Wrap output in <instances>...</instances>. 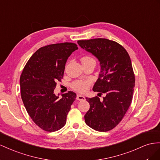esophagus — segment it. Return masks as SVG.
I'll use <instances>...</instances> for the list:
<instances>
[{
	"label": "esophagus",
	"instance_id": "esophagus-1",
	"mask_svg": "<svg viewBox=\"0 0 160 160\" xmlns=\"http://www.w3.org/2000/svg\"><path fill=\"white\" fill-rule=\"evenodd\" d=\"M76 99L78 100H85L86 98L85 97H84V96H82V95H77V97H76Z\"/></svg>",
	"mask_w": 160,
	"mask_h": 160
}]
</instances>
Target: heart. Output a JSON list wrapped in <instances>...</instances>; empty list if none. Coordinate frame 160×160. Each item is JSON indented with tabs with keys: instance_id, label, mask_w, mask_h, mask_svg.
I'll use <instances>...</instances> for the list:
<instances>
[{
	"instance_id": "1",
	"label": "heart",
	"mask_w": 160,
	"mask_h": 160,
	"mask_svg": "<svg viewBox=\"0 0 160 160\" xmlns=\"http://www.w3.org/2000/svg\"><path fill=\"white\" fill-rule=\"evenodd\" d=\"M82 62L88 61V60H94V59L90 56H84L81 59ZM91 84H92V80H76L71 85L72 88L77 92L80 93L86 92L89 88Z\"/></svg>"
}]
</instances>
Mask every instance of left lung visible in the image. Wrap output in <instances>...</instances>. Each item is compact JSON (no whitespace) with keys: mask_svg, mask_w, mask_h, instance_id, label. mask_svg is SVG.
<instances>
[{"mask_svg":"<svg viewBox=\"0 0 160 160\" xmlns=\"http://www.w3.org/2000/svg\"><path fill=\"white\" fill-rule=\"evenodd\" d=\"M78 43L99 60L101 71L93 90L105 94L102 101L98 97L86 98L90 108L85 122L96 131H108L121 121L133 99L135 74L129 55L119 43L104 38Z\"/></svg>","mask_w":160,"mask_h":160,"instance_id":"obj_1","label":"left lung"}]
</instances>
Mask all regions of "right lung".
<instances>
[{
    "mask_svg": "<svg viewBox=\"0 0 160 160\" xmlns=\"http://www.w3.org/2000/svg\"><path fill=\"white\" fill-rule=\"evenodd\" d=\"M74 43L46 45L38 49L27 62L20 77L21 94L27 113L41 129L53 132L66 125L76 94L69 91L59 98L53 93L63 77L66 63L78 49Z\"/></svg>",
    "mask_w": 160,
    "mask_h": 160,
    "instance_id": "1",
    "label": "right lung"
}]
</instances>
